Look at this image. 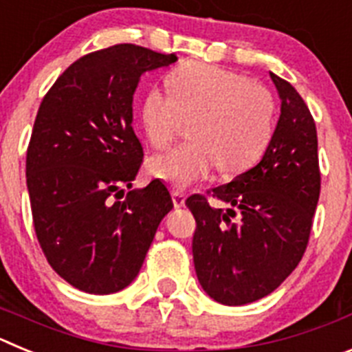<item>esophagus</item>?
Wrapping results in <instances>:
<instances>
[{"label": "esophagus", "mask_w": 352, "mask_h": 352, "mask_svg": "<svg viewBox=\"0 0 352 352\" xmlns=\"http://www.w3.org/2000/svg\"><path fill=\"white\" fill-rule=\"evenodd\" d=\"M173 203H174V208H183L185 206V195L182 194V192L178 190H173Z\"/></svg>", "instance_id": "34e87169"}]
</instances>
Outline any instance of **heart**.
<instances>
[{
    "mask_svg": "<svg viewBox=\"0 0 352 352\" xmlns=\"http://www.w3.org/2000/svg\"><path fill=\"white\" fill-rule=\"evenodd\" d=\"M167 86L170 93L153 88L144 96L146 135L166 149L192 121L194 142L151 158L155 178L185 190L217 166L231 176L259 160L275 125V102L264 84L214 65L186 63L170 72Z\"/></svg>",
    "mask_w": 352,
    "mask_h": 352,
    "instance_id": "heart-1",
    "label": "heart"
}]
</instances>
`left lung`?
<instances>
[{
	"label": "left lung",
	"instance_id": "left-lung-1",
	"mask_svg": "<svg viewBox=\"0 0 352 352\" xmlns=\"http://www.w3.org/2000/svg\"><path fill=\"white\" fill-rule=\"evenodd\" d=\"M282 98L280 120L256 167L213 195L229 210L194 194L192 254L204 291L222 305L268 296L296 268L309 245L321 194L316 121L285 79L270 74Z\"/></svg>",
	"mask_w": 352,
	"mask_h": 352
}]
</instances>
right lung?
<instances>
[{
    "instance_id": "obj_1",
    "label": "right lung",
    "mask_w": 352,
    "mask_h": 352,
    "mask_svg": "<svg viewBox=\"0 0 352 352\" xmlns=\"http://www.w3.org/2000/svg\"><path fill=\"white\" fill-rule=\"evenodd\" d=\"M176 60L133 43L89 52L40 104L26 153L33 226L52 270L79 291L125 289L173 210L160 179L125 188L144 158L132 126L139 77Z\"/></svg>"
}]
</instances>
